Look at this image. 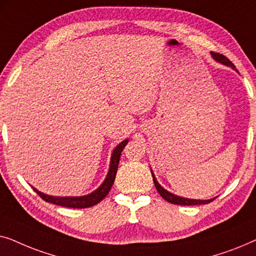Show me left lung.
Returning a JSON list of instances; mask_svg holds the SVG:
<instances>
[{"instance_id": "left-lung-1", "label": "left lung", "mask_w": 256, "mask_h": 256, "mask_svg": "<svg viewBox=\"0 0 256 256\" xmlns=\"http://www.w3.org/2000/svg\"><path fill=\"white\" fill-rule=\"evenodd\" d=\"M211 56L216 62H218L222 65L230 66V68L236 70V66H234L232 64V62H230L228 58H226L225 56H222L220 54H214V52H211ZM152 174L154 184H155V186L157 188V191H158V194L162 196L163 199H166V202H171V204H176V205H202V204H208V202H213L216 198V197H214V198H211V199H206V200H200V199H190V198L180 197V196L171 194V192L166 191L163 186H160V184L158 183V182H157L155 174H154V172H152Z\"/></svg>"}]
</instances>
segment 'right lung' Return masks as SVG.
<instances>
[{"instance_id": "obj_1", "label": "right lung", "mask_w": 256, "mask_h": 256, "mask_svg": "<svg viewBox=\"0 0 256 256\" xmlns=\"http://www.w3.org/2000/svg\"><path fill=\"white\" fill-rule=\"evenodd\" d=\"M129 140L126 138L124 141L115 146V149L112 152L110 157V170H108V174L102 184L100 185L96 190H94L90 194L86 196H80V197H54V196H48L45 194L43 192L38 191L36 188L31 186L34 188V192H37V194L40 196L42 199H44L45 202H51V204H56L59 206H65V208H90V206L96 205L98 202H100L102 199L108 194V192L110 191L112 186H113V183L115 180V176H116L118 171V162H120V156L124 148L127 144Z\"/></svg>"}]
</instances>
